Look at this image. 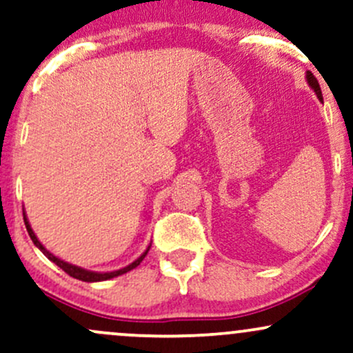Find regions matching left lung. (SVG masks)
I'll return each instance as SVG.
<instances>
[{
    "label": "left lung",
    "instance_id": "1",
    "mask_svg": "<svg viewBox=\"0 0 353 353\" xmlns=\"http://www.w3.org/2000/svg\"><path fill=\"white\" fill-rule=\"evenodd\" d=\"M305 79H307V83H309V86L314 89V92L315 94H317V98L322 101V91H320V86H319V81L315 79V76L312 74L310 71H307V74H305Z\"/></svg>",
    "mask_w": 353,
    "mask_h": 353
}]
</instances>
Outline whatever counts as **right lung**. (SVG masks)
I'll return each instance as SVG.
<instances>
[{"label": "right lung", "mask_w": 353, "mask_h": 353, "mask_svg": "<svg viewBox=\"0 0 353 353\" xmlns=\"http://www.w3.org/2000/svg\"><path fill=\"white\" fill-rule=\"evenodd\" d=\"M23 216H24V225H26V230H28V234H30V237H31V241H33V244H34L36 247H38V249L41 250V252H43L44 255H46V257L50 259L51 262H54L56 265L61 267V269H63L64 272L70 274L71 277L79 279V281H83V282H103V281H109V279H114V277H117V275H123V274H125V272H129V270L136 269V267L139 265L141 262H143V259L145 257V255H148L149 249H151V245H149L148 249H145L144 252L141 254L139 257H137L134 262H131V264L123 267V269H119V270H112V272H94V270H86V269H83V267L72 265V264H70V262L61 261L59 257H56L54 254H51L50 250H48L46 247H44V245L41 244V242L38 241V237H36V234L33 232V229H31L30 221H28L26 214L23 212Z\"/></svg>", "instance_id": "1"}]
</instances>
